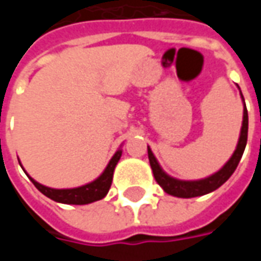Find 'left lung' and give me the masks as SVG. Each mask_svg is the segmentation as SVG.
Wrapping results in <instances>:
<instances>
[{
	"instance_id": "8db88e82",
	"label": "left lung",
	"mask_w": 261,
	"mask_h": 261,
	"mask_svg": "<svg viewBox=\"0 0 261 261\" xmlns=\"http://www.w3.org/2000/svg\"><path fill=\"white\" fill-rule=\"evenodd\" d=\"M242 99H243V96H242ZM247 128H249V117H247L246 105H245L241 137H239V141H238V145H236L235 152L230 156L229 161L222 166V169H219L217 173H214V175H211L210 177H205V179H201V180L186 181L177 180V179L170 177L169 175H166L164 170H162L156 158L153 156L152 151L148 148V158H149V165L152 168V173L155 180L158 181L159 186L162 187L168 194L175 197H181V198H192V197L204 196L207 193L217 190L219 186H222L225 181L229 179L232 173L238 168V164H239L242 155H243V151L246 148Z\"/></svg>"
}]
</instances>
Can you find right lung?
Listing matches in <instances>:
<instances>
[{
    "label": "right lung",
    "mask_w": 261,
    "mask_h": 261,
    "mask_svg": "<svg viewBox=\"0 0 261 261\" xmlns=\"http://www.w3.org/2000/svg\"><path fill=\"white\" fill-rule=\"evenodd\" d=\"M120 156H121V149L114 153L105 172L97 177L96 180L91 181L85 186L75 187V189H51V187H46L37 183L31 176H29V179L36 186L39 192H42L44 196L51 198L54 201L63 202V204H76V205L89 204V202L102 200L103 197L108 194L109 189L112 186V180H113L114 168L119 162Z\"/></svg>",
    "instance_id": "add662e5"
}]
</instances>
